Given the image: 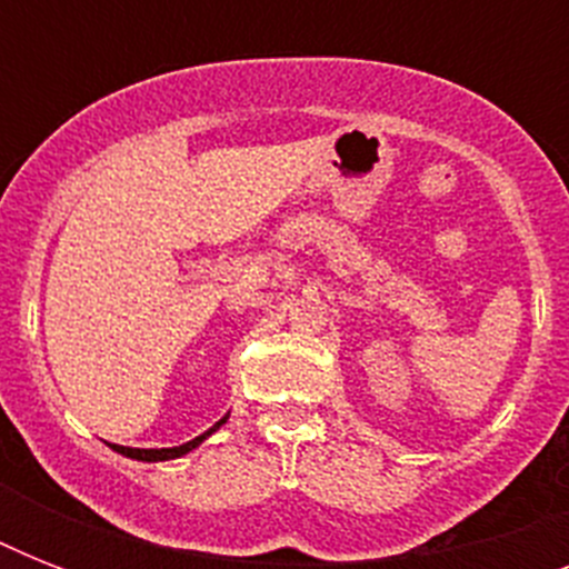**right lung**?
I'll return each mask as SVG.
<instances>
[{"label": "right lung", "mask_w": 569, "mask_h": 569, "mask_svg": "<svg viewBox=\"0 0 569 569\" xmlns=\"http://www.w3.org/2000/svg\"><path fill=\"white\" fill-rule=\"evenodd\" d=\"M223 422H227V416L218 419V422H214L206 433H200V437H194V440L189 442H182V446H173V449H129V446H111V449L120 451V455H127V458L132 460H147V463H156V460H173V458H182V455H189L191 449H197V446H200L209 433L218 431Z\"/></svg>", "instance_id": "right-lung-1"}]
</instances>
